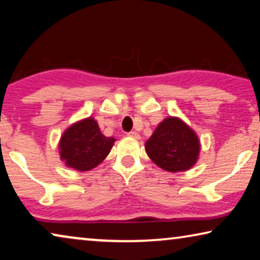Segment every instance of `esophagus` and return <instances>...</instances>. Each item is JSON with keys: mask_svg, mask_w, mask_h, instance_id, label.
<instances>
[{"mask_svg": "<svg viewBox=\"0 0 260 260\" xmlns=\"http://www.w3.org/2000/svg\"><path fill=\"white\" fill-rule=\"evenodd\" d=\"M127 136H130V137L136 138V139H139V138H141V136H139V134H138V133H136V131H130V133L127 134Z\"/></svg>", "mask_w": 260, "mask_h": 260, "instance_id": "obj_1", "label": "esophagus"}]
</instances>
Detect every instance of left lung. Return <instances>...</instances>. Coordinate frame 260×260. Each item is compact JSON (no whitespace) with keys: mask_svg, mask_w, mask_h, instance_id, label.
I'll return each instance as SVG.
<instances>
[{"mask_svg":"<svg viewBox=\"0 0 260 260\" xmlns=\"http://www.w3.org/2000/svg\"><path fill=\"white\" fill-rule=\"evenodd\" d=\"M146 153L154 164L169 172L189 170L198 160L200 142L190 127L177 117L157 126L145 143Z\"/></svg>","mask_w":260,"mask_h":260,"instance_id":"8db88e82","label":"left lung"}]
</instances>
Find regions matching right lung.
Wrapping results in <instances>:
<instances>
[{
    "mask_svg": "<svg viewBox=\"0 0 260 260\" xmlns=\"http://www.w3.org/2000/svg\"><path fill=\"white\" fill-rule=\"evenodd\" d=\"M115 138L101 134L93 118L82 119L67 129L59 143L61 160L72 169L89 171L105 160Z\"/></svg>",
    "mask_w": 260,
    "mask_h": 260,
    "instance_id": "add662e5",
    "label": "right lung"
}]
</instances>
